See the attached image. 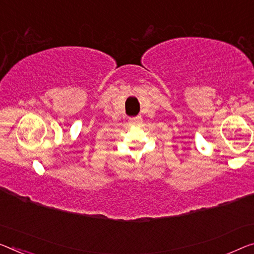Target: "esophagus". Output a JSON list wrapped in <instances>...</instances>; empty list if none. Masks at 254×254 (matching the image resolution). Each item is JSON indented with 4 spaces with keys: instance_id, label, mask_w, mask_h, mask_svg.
I'll use <instances>...</instances> for the list:
<instances>
[{
    "instance_id": "esophagus-1",
    "label": "esophagus",
    "mask_w": 254,
    "mask_h": 254,
    "mask_svg": "<svg viewBox=\"0 0 254 254\" xmlns=\"http://www.w3.org/2000/svg\"><path fill=\"white\" fill-rule=\"evenodd\" d=\"M142 117L140 116H136V117H132V118H130V123L132 125H140L142 124Z\"/></svg>"
}]
</instances>
